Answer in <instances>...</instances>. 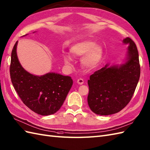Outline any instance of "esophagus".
<instances>
[{
  "label": "esophagus",
  "mask_w": 150,
  "mask_h": 150,
  "mask_svg": "<svg viewBox=\"0 0 150 150\" xmlns=\"http://www.w3.org/2000/svg\"><path fill=\"white\" fill-rule=\"evenodd\" d=\"M77 83L80 85H82L83 83V80L82 79H79L77 80Z\"/></svg>",
  "instance_id": "34e87169"
}]
</instances>
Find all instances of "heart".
<instances>
[{"instance_id": "heart-1", "label": "heart", "mask_w": 150, "mask_h": 150, "mask_svg": "<svg viewBox=\"0 0 150 150\" xmlns=\"http://www.w3.org/2000/svg\"><path fill=\"white\" fill-rule=\"evenodd\" d=\"M70 52L75 57L83 56L81 59L82 65L86 69H92L95 68L102 60L103 50L95 41L84 40L73 45ZM63 61L68 66L71 64L72 59L68 55H64Z\"/></svg>"}]
</instances>
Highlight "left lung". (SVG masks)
<instances>
[{"label": "left lung", "instance_id": "left-lung-1", "mask_svg": "<svg viewBox=\"0 0 150 150\" xmlns=\"http://www.w3.org/2000/svg\"><path fill=\"white\" fill-rule=\"evenodd\" d=\"M123 63L105 67L90 76L88 103L94 113L107 116L120 112L133 96L140 77L141 68L136 45L130 38Z\"/></svg>", "mask_w": 150, "mask_h": 150}]
</instances>
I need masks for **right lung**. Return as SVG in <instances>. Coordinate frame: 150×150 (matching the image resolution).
Here are the masks:
<instances>
[{
    "label": "right lung",
    "mask_w": 150,
    "mask_h": 150,
    "mask_svg": "<svg viewBox=\"0 0 150 150\" xmlns=\"http://www.w3.org/2000/svg\"><path fill=\"white\" fill-rule=\"evenodd\" d=\"M17 45L18 41L13 48L10 65L14 88L23 103L34 112L42 116L55 113L60 109L71 88L72 79L54 72L41 76L30 74L20 63Z\"/></svg>",
    "instance_id": "1"
}]
</instances>
